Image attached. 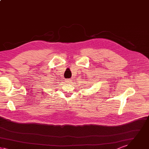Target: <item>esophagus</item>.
Instances as JSON below:
<instances>
[{
	"mask_svg": "<svg viewBox=\"0 0 149 149\" xmlns=\"http://www.w3.org/2000/svg\"><path fill=\"white\" fill-rule=\"evenodd\" d=\"M70 81H71V79H66V83H70Z\"/></svg>",
	"mask_w": 149,
	"mask_h": 149,
	"instance_id": "1",
	"label": "esophagus"
}]
</instances>
